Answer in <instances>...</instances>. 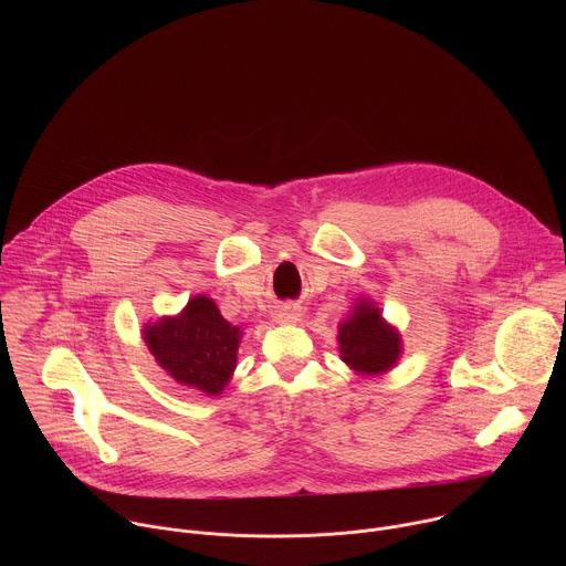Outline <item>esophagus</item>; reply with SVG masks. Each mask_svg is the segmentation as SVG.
Masks as SVG:
<instances>
[{
	"label": "esophagus",
	"mask_w": 566,
	"mask_h": 566,
	"mask_svg": "<svg viewBox=\"0 0 566 566\" xmlns=\"http://www.w3.org/2000/svg\"><path fill=\"white\" fill-rule=\"evenodd\" d=\"M275 319L277 322H297L300 319V308L291 306V304H284L275 311Z\"/></svg>",
	"instance_id": "obj_1"
}]
</instances>
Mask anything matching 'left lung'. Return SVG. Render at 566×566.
<instances>
[{
  "label": "left lung",
  "mask_w": 566,
  "mask_h": 566,
  "mask_svg": "<svg viewBox=\"0 0 566 566\" xmlns=\"http://www.w3.org/2000/svg\"><path fill=\"white\" fill-rule=\"evenodd\" d=\"M338 343L343 363L363 376L389 371L402 352L396 327L387 325L380 308L367 297L358 300L349 317L338 325Z\"/></svg>",
  "instance_id": "1"
}]
</instances>
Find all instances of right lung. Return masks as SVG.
<instances>
[{"mask_svg":"<svg viewBox=\"0 0 566 566\" xmlns=\"http://www.w3.org/2000/svg\"><path fill=\"white\" fill-rule=\"evenodd\" d=\"M143 340L179 385L217 396L237 367L241 329L230 325L208 295H195L179 315L145 325Z\"/></svg>","mask_w":566,"mask_h":566,"instance_id":"obj_1","label":"right lung"}]
</instances>
